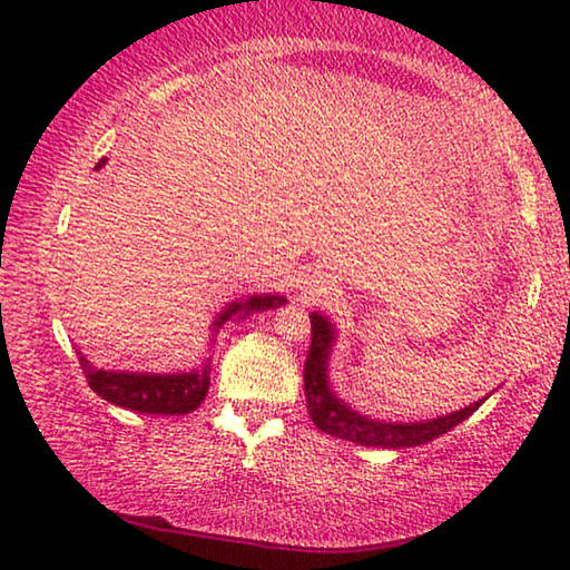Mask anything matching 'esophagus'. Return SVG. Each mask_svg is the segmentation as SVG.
Segmentation results:
<instances>
[{
    "label": "esophagus",
    "instance_id": "obj_1",
    "mask_svg": "<svg viewBox=\"0 0 570 570\" xmlns=\"http://www.w3.org/2000/svg\"><path fill=\"white\" fill-rule=\"evenodd\" d=\"M298 288H302L304 298H308V302H316V298H322L330 294V282L322 274H306L302 278V284H298Z\"/></svg>",
    "mask_w": 570,
    "mask_h": 570
}]
</instances>
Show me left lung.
Listing matches in <instances>:
<instances>
[{
    "mask_svg": "<svg viewBox=\"0 0 570 570\" xmlns=\"http://www.w3.org/2000/svg\"><path fill=\"white\" fill-rule=\"evenodd\" d=\"M308 320H312V344H308L304 362L306 410L312 422L326 435L350 440L366 448H414L445 435V432H450L462 420H468L480 407L482 400L460 412L445 414V417L404 424L364 417V414L346 407L342 400H336L330 384H326V360H330V346L334 342L332 324L320 314H312Z\"/></svg>",
    "mask_w": 570,
    "mask_h": 570,
    "instance_id": "obj_1",
    "label": "left lung"
}]
</instances>
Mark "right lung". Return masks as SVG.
Listing matches in <instances>:
<instances>
[{"mask_svg":"<svg viewBox=\"0 0 570 570\" xmlns=\"http://www.w3.org/2000/svg\"><path fill=\"white\" fill-rule=\"evenodd\" d=\"M100 160L95 170L102 168ZM286 302L284 296H248L244 302H234L226 306V312L216 320V330L228 320H246L248 314L276 308ZM80 354V352H77ZM80 366L88 377L92 392H98L102 400H108L118 407H128L146 414H188L204 402L210 384V366H200L193 372L180 374H135V372H108L92 366L80 354Z\"/></svg>","mask_w":570,"mask_h":570,"instance_id":"add662e5","label":"right lung"}]
</instances>
